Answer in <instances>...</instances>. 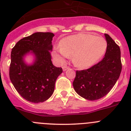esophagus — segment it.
<instances>
[{"label":"esophagus","mask_w":131,"mask_h":131,"mask_svg":"<svg viewBox=\"0 0 131 131\" xmlns=\"http://www.w3.org/2000/svg\"><path fill=\"white\" fill-rule=\"evenodd\" d=\"M62 69H63V71H66L67 69H69V67L66 66H64L62 67Z\"/></svg>","instance_id":"1"}]
</instances>
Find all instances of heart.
Wrapping results in <instances>:
<instances>
[{
  "instance_id": "obj_1",
  "label": "heart",
  "mask_w": 131,
  "mask_h": 131,
  "mask_svg": "<svg viewBox=\"0 0 131 131\" xmlns=\"http://www.w3.org/2000/svg\"><path fill=\"white\" fill-rule=\"evenodd\" d=\"M106 49L107 42L104 38L92 34L79 33L63 39L61 47H55L53 56L59 62L72 57L75 66L84 68L98 62L104 55Z\"/></svg>"
}]
</instances>
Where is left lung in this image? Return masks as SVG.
<instances>
[{
    "instance_id": "left-lung-1",
    "label": "left lung",
    "mask_w": 131,
    "mask_h": 131,
    "mask_svg": "<svg viewBox=\"0 0 131 131\" xmlns=\"http://www.w3.org/2000/svg\"><path fill=\"white\" fill-rule=\"evenodd\" d=\"M107 49L100 62L87 69L76 71L73 86L75 92L89 100L100 99L115 85L122 69L119 47L104 34Z\"/></svg>"
}]
</instances>
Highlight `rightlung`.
<instances>
[{
	"label": "right lung",
	"mask_w": 131,
	"mask_h": 131,
	"mask_svg": "<svg viewBox=\"0 0 131 131\" xmlns=\"http://www.w3.org/2000/svg\"><path fill=\"white\" fill-rule=\"evenodd\" d=\"M52 33L37 32L24 37L16 44L11 52L10 81L24 99L40 103L48 100L54 91L56 81L62 73V68L54 66L51 61ZM28 53L35 56L33 64L23 60Z\"/></svg>",
	"instance_id": "right-lung-1"
}]
</instances>
